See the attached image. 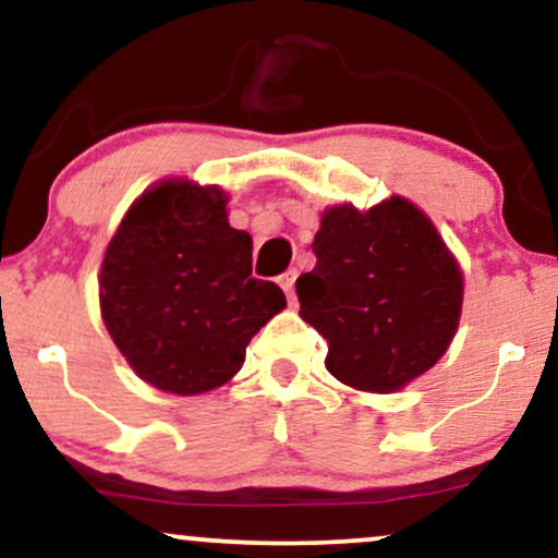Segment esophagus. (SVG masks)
Instances as JSON below:
<instances>
[{
    "instance_id": "obj_1",
    "label": "esophagus",
    "mask_w": 558,
    "mask_h": 558,
    "mask_svg": "<svg viewBox=\"0 0 558 558\" xmlns=\"http://www.w3.org/2000/svg\"><path fill=\"white\" fill-rule=\"evenodd\" d=\"M296 278H299L296 270H288V272L280 275V288L286 291L288 301H293V288H296Z\"/></svg>"
}]
</instances>
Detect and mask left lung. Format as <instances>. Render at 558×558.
Instances as JSON below:
<instances>
[{
    "label": "left lung",
    "mask_w": 558,
    "mask_h": 558,
    "mask_svg": "<svg viewBox=\"0 0 558 558\" xmlns=\"http://www.w3.org/2000/svg\"><path fill=\"white\" fill-rule=\"evenodd\" d=\"M317 265L296 280L299 315L328 341L330 375L388 393L446 354L462 312V272L407 198L323 215Z\"/></svg>",
    "instance_id": "obj_1"
}]
</instances>
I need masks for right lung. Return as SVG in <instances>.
<instances>
[{
  "label": "right lung",
  "mask_w": 558,
  "mask_h": 558,
  "mask_svg": "<svg viewBox=\"0 0 558 558\" xmlns=\"http://www.w3.org/2000/svg\"><path fill=\"white\" fill-rule=\"evenodd\" d=\"M101 317L138 377L194 396L241 369L246 345L286 306L252 275V235L228 226L220 189L168 181L144 194L107 246Z\"/></svg>",
  "instance_id": "obj_1"
}]
</instances>
